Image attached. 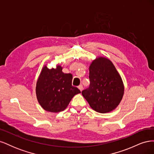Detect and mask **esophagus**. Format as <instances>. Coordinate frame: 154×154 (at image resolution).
<instances>
[{"label": "esophagus", "instance_id": "obj_1", "mask_svg": "<svg viewBox=\"0 0 154 154\" xmlns=\"http://www.w3.org/2000/svg\"><path fill=\"white\" fill-rule=\"evenodd\" d=\"M78 88H79V89H80V91L81 92L83 91V85H79V86L78 87Z\"/></svg>", "mask_w": 154, "mask_h": 154}]
</instances>
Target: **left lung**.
Segmentation results:
<instances>
[{
	"label": "left lung",
	"instance_id": "1",
	"mask_svg": "<svg viewBox=\"0 0 154 154\" xmlns=\"http://www.w3.org/2000/svg\"><path fill=\"white\" fill-rule=\"evenodd\" d=\"M90 86L82 94L91 108L108 113L117 108L124 95L122 78L110 60L103 57L93 60L89 66Z\"/></svg>",
	"mask_w": 154,
	"mask_h": 154
}]
</instances>
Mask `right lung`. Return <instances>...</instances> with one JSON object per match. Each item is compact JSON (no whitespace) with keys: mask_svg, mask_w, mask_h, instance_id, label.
I'll use <instances>...</instances> for the list:
<instances>
[{"mask_svg":"<svg viewBox=\"0 0 154 154\" xmlns=\"http://www.w3.org/2000/svg\"><path fill=\"white\" fill-rule=\"evenodd\" d=\"M62 67L48 69L44 65L36 84V95L39 104L48 112L58 113L66 109L76 94L80 93L72 85L71 74H64Z\"/></svg>","mask_w":154,"mask_h":154,"instance_id":"obj_1","label":"right lung"}]
</instances>
